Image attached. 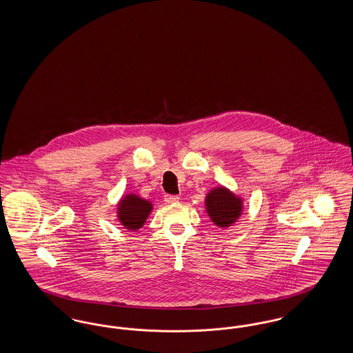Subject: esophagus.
I'll return each instance as SVG.
<instances>
[{
  "label": "esophagus",
  "instance_id": "34e87169",
  "mask_svg": "<svg viewBox=\"0 0 353 353\" xmlns=\"http://www.w3.org/2000/svg\"><path fill=\"white\" fill-rule=\"evenodd\" d=\"M164 201L167 203H176V202L180 201V197L179 196H172V194H165Z\"/></svg>",
  "mask_w": 353,
  "mask_h": 353
}]
</instances>
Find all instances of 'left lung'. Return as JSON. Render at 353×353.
<instances>
[{"instance_id":"obj_1","label":"left lung","mask_w":353,"mask_h":353,"mask_svg":"<svg viewBox=\"0 0 353 353\" xmlns=\"http://www.w3.org/2000/svg\"><path fill=\"white\" fill-rule=\"evenodd\" d=\"M206 210L212 221L221 228L230 226L241 216L242 201L225 188H217L206 196Z\"/></svg>"}]
</instances>
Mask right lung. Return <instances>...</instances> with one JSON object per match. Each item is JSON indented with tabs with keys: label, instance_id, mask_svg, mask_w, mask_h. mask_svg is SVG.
Returning a JSON list of instances; mask_svg holds the SVG:
<instances>
[{
	"label": "right lung",
	"instance_id": "add662e5",
	"mask_svg": "<svg viewBox=\"0 0 353 353\" xmlns=\"http://www.w3.org/2000/svg\"><path fill=\"white\" fill-rule=\"evenodd\" d=\"M151 210V202L143 200L136 194H128L119 203V221L125 229L137 230L144 225Z\"/></svg>",
	"mask_w": 353,
	"mask_h": 353
}]
</instances>
